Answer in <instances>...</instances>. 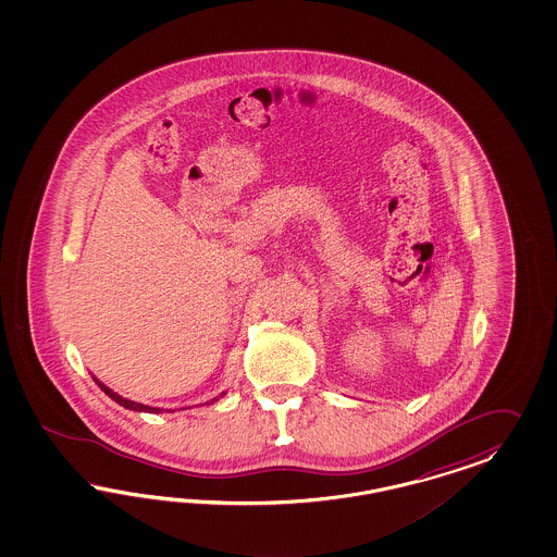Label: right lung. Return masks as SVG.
I'll list each match as a JSON object with an SVG mask.
<instances>
[{
	"instance_id": "right-lung-1",
	"label": "right lung",
	"mask_w": 557,
	"mask_h": 557,
	"mask_svg": "<svg viewBox=\"0 0 557 557\" xmlns=\"http://www.w3.org/2000/svg\"><path fill=\"white\" fill-rule=\"evenodd\" d=\"M94 380H96V377H94ZM96 384L100 386L103 394H108V396H110L114 403H119L120 406H124V408H128V410H136V412H154V414H157V412H163L161 408H152V406L138 405V403H133V400H128V398H122V396H119L114 389H110L108 386H103L100 380H96ZM220 396H224V392H222ZM216 400H219V396H216V398H212L210 403H216ZM210 403H206V405H210Z\"/></svg>"
}]
</instances>
